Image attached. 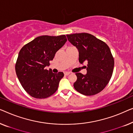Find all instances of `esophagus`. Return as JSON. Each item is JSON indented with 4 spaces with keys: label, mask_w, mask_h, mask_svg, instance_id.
I'll use <instances>...</instances> for the list:
<instances>
[{
    "label": "esophagus",
    "mask_w": 133,
    "mask_h": 133,
    "mask_svg": "<svg viewBox=\"0 0 133 133\" xmlns=\"http://www.w3.org/2000/svg\"><path fill=\"white\" fill-rule=\"evenodd\" d=\"M70 72H64V75H66V76H67V75H69L70 74Z\"/></svg>",
    "instance_id": "esophagus-1"
}]
</instances>
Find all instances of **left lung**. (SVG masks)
Listing matches in <instances>:
<instances>
[{
	"instance_id": "1",
	"label": "left lung",
	"mask_w": 133,
	"mask_h": 133,
	"mask_svg": "<svg viewBox=\"0 0 133 133\" xmlns=\"http://www.w3.org/2000/svg\"><path fill=\"white\" fill-rule=\"evenodd\" d=\"M69 42L78 49L79 61L87 63V74L76 73L75 89L85 96L101 91L109 83L115 61L107 44L88 33L66 35Z\"/></svg>"
}]
</instances>
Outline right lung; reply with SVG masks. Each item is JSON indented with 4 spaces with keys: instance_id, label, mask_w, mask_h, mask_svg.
Wrapping results in <instances>:
<instances>
[{
    "instance_id": "right-lung-1",
    "label": "right lung",
    "mask_w": 133,
    "mask_h": 133,
    "mask_svg": "<svg viewBox=\"0 0 133 133\" xmlns=\"http://www.w3.org/2000/svg\"><path fill=\"white\" fill-rule=\"evenodd\" d=\"M66 42L65 35H42L20 49L15 69L20 84L30 96L44 99L57 90L64 74H54L45 67L49 66V61Z\"/></svg>"
}]
</instances>
